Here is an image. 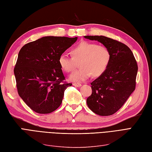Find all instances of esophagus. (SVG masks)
Here are the masks:
<instances>
[{
	"instance_id": "esophagus-1",
	"label": "esophagus",
	"mask_w": 152,
	"mask_h": 152,
	"mask_svg": "<svg viewBox=\"0 0 152 152\" xmlns=\"http://www.w3.org/2000/svg\"><path fill=\"white\" fill-rule=\"evenodd\" d=\"M73 85L75 87H80L81 86H82V85H81L80 84H79V83H73Z\"/></svg>"
}]
</instances>
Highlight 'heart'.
I'll list each match as a JSON object with an SVG mask.
<instances>
[{
  "label": "heart",
  "instance_id": "obj_1",
  "mask_svg": "<svg viewBox=\"0 0 152 152\" xmlns=\"http://www.w3.org/2000/svg\"><path fill=\"white\" fill-rule=\"evenodd\" d=\"M70 52L72 58L61 55L58 62L62 71L69 73L75 69V62H80V69L69 76V80L76 83L84 82L91 75L94 77L102 75L108 68L112 58L110 50L106 46L87 41L80 42Z\"/></svg>",
  "mask_w": 152,
  "mask_h": 152
}]
</instances>
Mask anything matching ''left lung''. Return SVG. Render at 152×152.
<instances>
[{
	"instance_id": "obj_1",
	"label": "left lung",
	"mask_w": 152,
	"mask_h": 152,
	"mask_svg": "<svg viewBox=\"0 0 152 152\" xmlns=\"http://www.w3.org/2000/svg\"><path fill=\"white\" fill-rule=\"evenodd\" d=\"M97 40L110 50L112 58L102 75L91 83L92 94L86 100L92 112L101 116L119 110L135 90L137 64L131 50L124 44L104 36H84Z\"/></svg>"
}]
</instances>
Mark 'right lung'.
<instances>
[{
	"label": "right lung",
	"instance_id": "obj_1",
	"mask_svg": "<svg viewBox=\"0 0 152 152\" xmlns=\"http://www.w3.org/2000/svg\"><path fill=\"white\" fill-rule=\"evenodd\" d=\"M77 40L43 37L20 49L14 69L18 94L34 112L50 113L61 104L64 91L72 84L63 83L58 59Z\"/></svg>",
	"mask_w": 152,
	"mask_h": 152
}]
</instances>
